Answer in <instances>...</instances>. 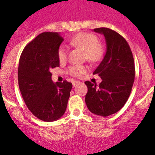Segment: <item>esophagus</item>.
I'll return each mask as SVG.
<instances>
[{
	"mask_svg": "<svg viewBox=\"0 0 155 155\" xmlns=\"http://www.w3.org/2000/svg\"><path fill=\"white\" fill-rule=\"evenodd\" d=\"M79 83H80V82H79V81H74V82H73V87H75L76 85H78V84H79Z\"/></svg>",
	"mask_w": 155,
	"mask_h": 155,
	"instance_id": "esophagus-1",
	"label": "esophagus"
}]
</instances>
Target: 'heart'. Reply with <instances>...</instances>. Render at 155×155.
<instances>
[{"label":"heart","instance_id":"1","mask_svg":"<svg viewBox=\"0 0 155 155\" xmlns=\"http://www.w3.org/2000/svg\"><path fill=\"white\" fill-rule=\"evenodd\" d=\"M70 45L80 48L86 53L87 58L91 61H97L102 57L103 51L98 45V39L95 35L89 33H79L70 40ZM68 56V51L64 46H61L58 50V58L60 62H64ZM87 68L83 65H72L68 68L70 75L80 76L87 71Z\"/></svg>","mask_w":155,"mask_h":155}]
</instances>
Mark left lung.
Instances as JSON below:
<instances>
[{
    "label": "left lung",
    "instance_id": "1",
    "mask_svg": "<svg viewBox=\"0 0 155 155\" xmlns=\"http://www.w3.org/2000/svg\"><path fill=\"white\" fill-rule=\"evenodd\" d=\"M94 31L105 37L107 51L93 73L102 82L98 85L89 81L85 104L91 112L107 117L118 112L128 100L135 78L134 56L125 39L116 31L99 28Z\"/></svg>",
    "mask_w": 155,
    "mask_h": 155
}]
</instances>
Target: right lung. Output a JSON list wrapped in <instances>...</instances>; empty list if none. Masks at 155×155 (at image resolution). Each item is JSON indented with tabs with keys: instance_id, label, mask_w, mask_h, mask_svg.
<instances>
[{
	"instance_id": "1",
	"label": "right lung",
	"mask_w": 155,
	"mask_h": 155,
	"mask_svg": "<svg viewBox=\"0 0 155 155\" xmlns=\"http://www.w3.org/2000/svg\"><path fill=\"white\" fill-rule=\"evenodd\" d=\"M64 39L58 33L39 34L25 47L18 69V86L26 106L34 116L54 121L64 114L71 82L54 83L51 69L59 67L58 50Z\"/></svg>"
}]
</instances>
